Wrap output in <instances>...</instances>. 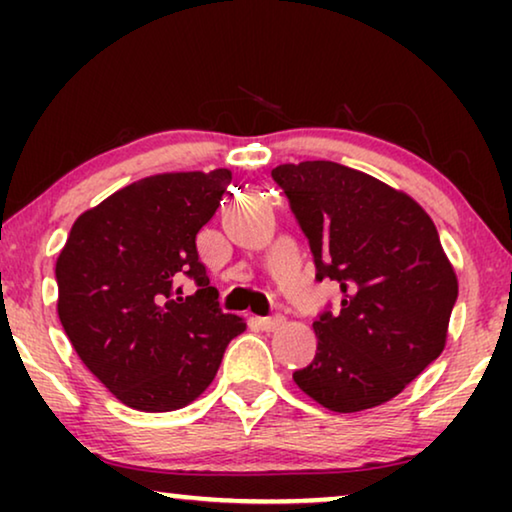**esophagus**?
<instances>
[{
	"mask_svg": "<svg viewBox=\"0 0 512 512\" xmlns=\"http://www.w3.org/2000/svg\"><path fill=\"white\" fill-rule=\"evenodd\" d=\"M256 324L261 326L263 331L272 333V331H279V328H282V326L286 324V319L282 317V314H275V317H258Z\"/></svg>",
	"mask_w": 512,
	"mask_h": 512,
	"instance_id": "1",
	"label": "esophagus"
}]
</instances>
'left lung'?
<instances>
[{
    "mask_svg": "<svg viewBox=\"0 0 512 512\" xmlns=\"http://www.w3.org/2000/svg\"><path fill=\"white\" fill-rule=\"evenodd\" d=\"M310 240L317 279L340 286V312L314 321L317 354L293 382L333 412L401 394L436 361L459 284L431 216L366 172L305 160L272 170Z\"/></svg>",
    "mask_w": 512,
    "mask_h": 512,
    "instance_id": "8db88e82",
    "label": "left lung"
}]
</instances>
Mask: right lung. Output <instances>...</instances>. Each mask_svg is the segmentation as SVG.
<instances>
[{
    "instance_id": "obj_1",
    "label": "right lung",
    "mask_w": 512,
    "mask_h": 512,
    "mask_svg": "<svg viewBox=\"0 0 512 512\" xmlns=\"http://www.w3.org/2000/svg\"><path fill=\"white\" fill-rule=\"evenodd\" d=\"M233 179L165 172L111 193L74 221L55 263L58 317L86 368L128 408L193 403L247 324L223 314L198 261L195 235ZM191 276L199 291L184 297Z\"/></svg>"
}]
</instances>
